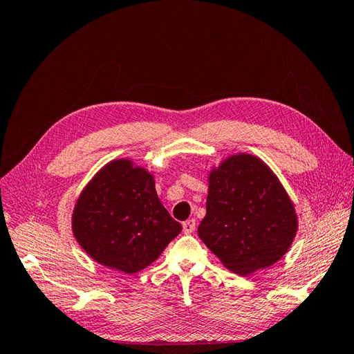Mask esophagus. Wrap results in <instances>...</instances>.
<instances>
[{
	"instance_id": "1",
	"label": "esophagus",
	"mask_w": 354,
	"mask_h": 354,
	"mask_svg": "<svg viewBox=\"0 0 354 354\" xmlns=\"http://www.w3.org/2000/svg\"><path fill=\"white\" fill-rule=\"evenodd\" d=\"M195 230V219H187V221L183 223V233L189 234Z\"/></svg>"
}]
</instances>
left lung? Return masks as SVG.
Instances as JSON below:
<instances>
[{"instance_id": "8db88e82", "label": "left lung", "mask_w": 354, "mask_h": 354, "mask_svg": "<svg viewBox=\"0 0 354 354\" xmlns=\"http://www.w3.org/2000/svg\"><path fill=\"white\" fill-rule=\"evenodd\" d=\"M206 216L198 236L227 270L239 276L283 257L298 230L295 206L272 169L238 153L209 171Z\"/></svg>"}]
</instances>
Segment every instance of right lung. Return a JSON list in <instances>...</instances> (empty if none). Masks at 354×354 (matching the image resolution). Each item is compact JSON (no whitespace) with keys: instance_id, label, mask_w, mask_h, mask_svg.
<instances>
[{"instance_id":"obj_1","label":"right lung","mask_w":354,"mask_h":354,"mask_svg":"<svg viewBox=\"0 0 354 354\" xmlns=\"http://www.w3.org/2000/svg\"><path fill=\"white\" fill-rule=\"evenodd\" d=\"M182 232L156 192L154 176L131 159L106 163L78 195L73 233L100 265L135 274Z\"/></svg>"}]
</instances>
